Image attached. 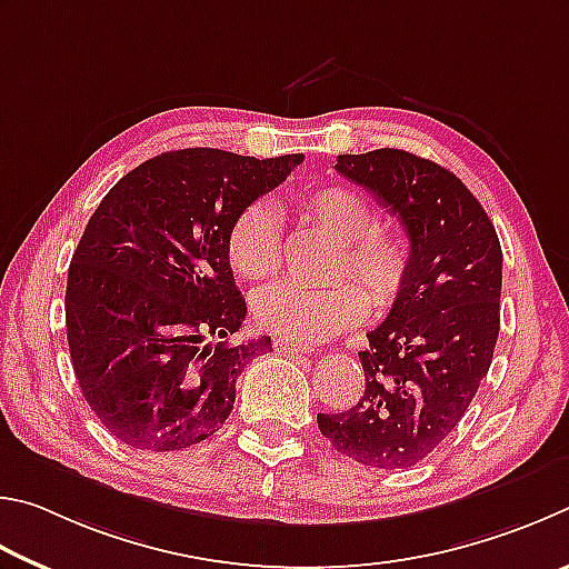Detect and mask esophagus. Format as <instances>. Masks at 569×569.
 Here are the masks:
<instances>
[{
	"instance_id": "1",
	"label": "esophagus",
	"mask_w": 569,
	"mask_h": 569,
	"mask_svg": "<svg viewBox=\"0 0 569 569\" xmlns=\"http://www.w3.org/2000/svg\"><path fill=\"white\" fill-rule=\"evenodd\" d=\"M272 347L277 352H295V355H310L312 352L307 345H297V342H290V340H274Z\"/></svg>"
}]
</instances>
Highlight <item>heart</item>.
<instances>
[{"mask_svg": "<svg viewBox=\"0 0 569 569\" xmlns=\"http://www.w3.org/2000/svg\"><path fill=\"white\" fill-rule=\"evenodd\" d=\"M305 222L340 239L337 279L355 277L332 290L282 282L254 295L252 312L262 330L292 342H325L362 325L370 302L390 307L402 295L412 267L410 242L395 229L375 224L370 202L355 189L325 184L297 192L292 199ZM227 267L239 282L272 279L282 264V234L272 204L249 202L239 209L224 234Z\"/></svg>", "mask_w": 569, "mask_h": 569, "instance_id": "1", "label": "heart"}]
</instances>
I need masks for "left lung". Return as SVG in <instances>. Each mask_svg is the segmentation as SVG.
Masks as SVG:
<instances>
[{"label":"left lung","instance_id":"8db88e82","mask_svg":"<svg viewBox=\"0 0 569 569\" xmlns=\"http://www.w3.org/2000/svg\"><path fill=\"white\" fill-rule=\"evenodd\" d=\"M337 172L402 219L412 267L360 352L365 395L317 415L337 452L380 470L422 462L462 420L500 335L502 249L495 224L450 169L405 149L340 154Z\"/></svg>","mask_w":569,"mask_h":569}]
</instances>
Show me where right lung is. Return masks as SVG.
<instances>
[{
  "instance_id": "obj_1",
  "label": "right lung",
  "mask_w": 569,
  "mask_h": 569,
  "mask_svg": "<svg viewBox=\"0 0 569 569\" xmlns=\"http://www.w3.org/2000/svg\"><path fill=\"white\" fill-rule=\"evenodd\" d=\"M189 147L147 159L89 217L67 274V342L92 412L134 450L212 437L272 340L229 345L247 305L224 259L239 209L302 162Z\"/></svg>"
}]
</instances>
